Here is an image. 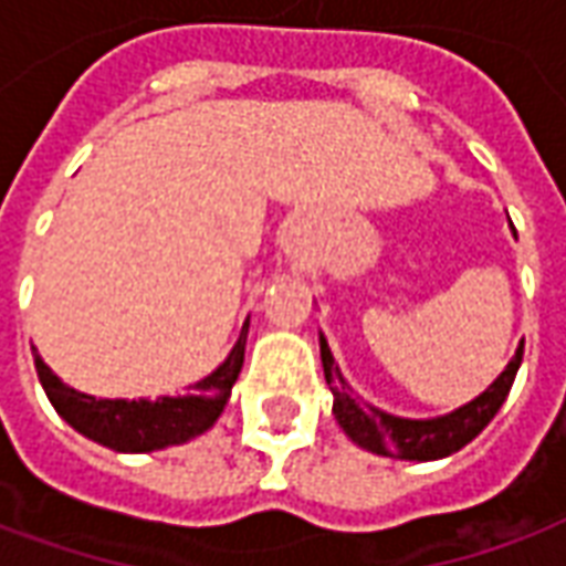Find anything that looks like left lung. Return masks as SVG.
I'll return each mask as SVG.
<instances>
[{
	"label": "left lung",
	"mask_w": 566,
	"mask_h": 566,
	"mask_svg": "<svg viewBox=\"0 0 566 566\" xmlns=\"http://www.w3.org/2000/svg\"><path fill=\"white\" fill-rule=\"evenodd\" d=\"M318 343L324 379L333 391V416L345 430V437L360 449L385 454V458H397V461H439V458H449L454 451H461L467 442H473L491 424V418L497 416L503 400L510 397L512 381L522 367L524 355V343H518L515 357L506 364V369L470 403L458 406V409L437 418H403L391 416L379 406L367 403L360 394H355V388L345 381L339 364L333 360L324 333H318Z\"/></svg>",
	"instance_id": "8db88e82"
}]
</instances>
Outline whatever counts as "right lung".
<instances>
[{
	"label": "right lung",
	"instance_id": "obj_1",
	"mask_svg": "<svg viewBox=\"0 0 566 566\" xmlns=\"http://www.w3.org/2000/svg\"><path fill=\"white\" fill-rule=\"evenodd\" d=\"M245 339L248 321L242 324V333L230 348L227 360L218 369H211L209 376H202L193 385V391L185 397H157V400H148V397L108 400V397L75 391L60 376H54V369L44 364L35 348H32V357H35L39 381L56 409V416L75 427L81 437L93 439L105 449L142 454V451L190 442L221 418L235 379L242 373V364H245Z\"/></svg>",
	"mask_w": 566,
	"mask_h": 566
}]
</instances>
